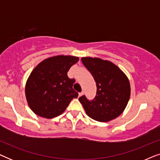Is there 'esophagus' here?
Here are the masks:
<instances>
[{
	"mask_svg": "<svg viewBox=\"0 0 160 160\" xmlns=\"http://www.w3.org/2000/svg\"><path fill=\"white\" fill-rule=\"evenodd\" d=\"M83 95H84V92H82L78 93V97H81V96H82Z\"/></svg>",
	"mask_w": 160,
	"mask_h": 160,
	"instance_id": "esophagus-1",
	"label": "esophagus"
}]
</instances>
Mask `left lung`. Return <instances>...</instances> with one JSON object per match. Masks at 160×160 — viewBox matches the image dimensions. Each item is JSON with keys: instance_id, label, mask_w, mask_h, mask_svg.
I'll return each mask as SVG.
<instances>
[{"instance_id": "1", "label": "left lung", "mask_w": 160, "mask_h": 160, "mask_svg": "<svg viewBox=\"0 0 160 160\" xmlns=\"http://www.w3.org/2000/svg\"><path fill=\"white\" fill-rule=\"evenodd\" d=\"M82 62L92 75L97 93L92 100L78 98L87 114L96 121L106 122L122 114L130 97V84L124 72L113 62L98 58H82Z\"/></svg>"}]
</instances>
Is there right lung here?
<instances>
[{
    "label": "right lung",
    "instance_id": "obj_1",
    "mask_svg": "<svg viewBox=\"0 0 160 160\" xmlns=\"http://www.w3.org/2000/svg\"><path fill=\"white\" fill-rule=\"evenodd\" d=\"M78 57L58 55L41 62L30 73L25 85L28 106L38 116L52 119L62 114L78 94L73 89L75 79L68 71Z\"/></svg>",
    "mask_w": 160,
    "mask_h": 160
}]
</instances>
